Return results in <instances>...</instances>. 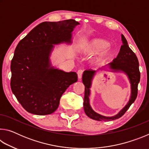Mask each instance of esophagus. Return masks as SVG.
I'll return each mask as SVG.
<instances>
[{"instance_id":"obj_1","label":"esophagus","mask_w":149,"mask_h":149,"mask_svg":"<svg viewBox=\"0 0 149 149\" xmlns=\"http://www.w3.org/2000/svg\"><path fill=\"white\" fill-rule=\"evenodd\" d=\"M83 72H84V70H79L77 71V77H78V79H81Z\"/></svg>"}]
</instances>
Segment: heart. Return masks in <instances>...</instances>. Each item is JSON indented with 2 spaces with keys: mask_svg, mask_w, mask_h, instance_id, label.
Returning a JSON list of instances; mask_svg holds the SVG:
<instances>
[{
  "mask_svg": "<svg viewBox=\"0 0 149 149\" xmlns=\"http://www.w3.org/2000/svg\"><path fill=\"white\" fill-rule=\"evenodd\" d=\"M109 43L102 39H93L88 41L82 49L81 53L87 56H91L101 52L95 62H102L112 56V50L108 48Z\"/></svg>",
  "mask_w": 149,
  "mask_h": 149,
  "instance_id": "heart-1",
  "label": "heart"
}]
</instances>
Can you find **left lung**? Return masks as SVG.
I'll list each match as a JSON object with an SVG mask.
<instances>
[{"label": "left lung", "instance_id": "1", "mask_svg": "<svg viewBox=\"0 0 149 149\" xmlns=\"http://www.w3.org/2000/svg\"><path fill=\"white\" fill-rule=\"evenodd\" d=\"M123 45L121 46L117 57L109 63L107 66L113 72H123L127 75L131 85V96L129 101L118 114L114 116L108 117L98 114L92 109L89 103L90 88L92 85V81L97 71L93 70H85L82 77L83 84L85 85V96L84 108L85 114L88 117L97 121H111L118 119L125 114L132 103L135 101L137 96V87L140 81V72L139 69V61L135 54L130 49L125 37L122 35Z\"/></svg>", "mask_w": 149, "mask_h": 149}]
</instances>
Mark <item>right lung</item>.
<instances>
[{
  "label": "right lung",
  "instance_id": "right-lung-1",
  "mask_svg": "<svg viewBox=\"0 0 149 149\" xmlns=\"http://www.w3.org/2000/svg\"><path fill=\"white\" fill-rule=\"evenodd\" d=\"M74 19L45 22L34 27L17 44L12 60V91L25 110L36 115L53 113L63 93L77 81L74 72L52 66L54 45L72 43Z\"/></svg>",
  "mask_w": 149,
  "mask_h": 149
}]
</instances>
